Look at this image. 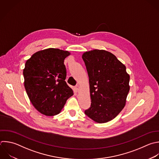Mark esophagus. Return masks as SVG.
<instances>
[{"label":"esophagus","instance_id":"esophagus-1","mask_svg":"<svg viewBox=\"0 0 159 159\" xmlns=\"http://www.w3.org/2000/svg\"><path fill=\"white\" fill-rule=\"evenodd\" d=\"M75 91H76V92H78V91H79V89H80V87H79V86H76V87L75 88Z\"/></svg>","mask_w":159,"mask_h":159}]
</instances>
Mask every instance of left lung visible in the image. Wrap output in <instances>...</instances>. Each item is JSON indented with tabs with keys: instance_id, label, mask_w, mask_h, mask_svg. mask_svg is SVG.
I'll return each mask as SVG.
<instances>
[{
	"instance_id": "left-lung-1",
	"label": "left lung",
	"mask_w": 159,
	"mask_h": 159,
	"mask_svg": "<svg viewBox=\"0 0 159 159\" xmlns=\"http://www.w3.org/2000/svg\"><path fill=\"white\" fill-rule=\"evenodd\" d=\"M89 83L91 107L84 111L98 123L107 122L123 109L130 89L125 66L112 53L93 50L82 55Z\"/></svg>"
}]
</instances>
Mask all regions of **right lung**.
Masks as SVG:
<instances>
[{"instance_id":"add662e5","label":"right lung","mask_w":159,"mask_h":159,"mask_svg":"<svg viewBox=\"0 0 159 159\" xmlns=\"http://www.w3.org/2000/svg\"><path fill=\"white\" fill-rule=\"evenodd\" d=\"M70 54L50 48L35 53L25 63L23 74L27 94L34 107L43 115H57L73 95L65 81L64 60Z\"/></svg>"}]
</instances>
